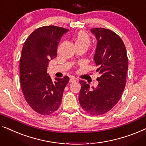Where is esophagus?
Masks as SVG:
<instances>
[{
  "instance_id": "esophagus-1",
  "label": "esophagus",
  "mask_w": 146,
  "mask_h": 146,
  "mask_svg": "<svg viewBox=\"0 0 146 146\" xmlns=\"http://www.w3.org/2000/svg\"><path fill=\"white\" fill-rule=\"evenodd\" d=\"M75 81H76V79H75V78H71V79H69V82H73Z\"/></svg>"
}]
</instances>
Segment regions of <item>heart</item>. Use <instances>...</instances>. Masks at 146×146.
Masks as SVG:
<instances>
[{
    "label": "heart",
    "instance_id": "obj_1",
    "mask_svg": "<svg viewBox=\"0 0 146 146\" xmlns=\"http://www.w3.org/2000/svg\"><path fill=\"white\" fill-rule=\"evenodd\" d=\"M90 37L85 32H80L75 38V45H84L88 47L90 44Z\"/></svg>",
    "mask_w": 146,
    "mask_h": 146
}]
</instances>
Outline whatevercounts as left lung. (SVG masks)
Wrapping results in <instances>:
<instances>
[{"instance_id":"left-lung-1","label":"left lung","mask_w":146,"mask_h":146,"mask_svg":"<svg viewBox=\"0 0 146 146\" xmlns=\"http://www.w3.org/2000/svg\"><path fill=\"white\" fill-rule=\"evenodd\" d=\"M97 40L94 61L98 66L99 83L90 88L84 80L79 100L82 108L92 115L106 113L117 104L125 87L129 67L127 50L115 33L104 28L90 29Z\"/></svg>"}]
</instances>
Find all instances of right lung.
Returning <instances> with one entry per match:
<instances>
[{
    "label": "right lung",
    "mask_w": 146,
    "mask_h": 146,
    "mask_svg": "<svg viewBox=\"0 0 146 146\" xmlns=\"http://www.w3.org/2000/svg\"><path fill=\"white\" fill-rule=\"evenodd\" d=\"M69 31L57 26H44L32 33L23 44L19 63L20 82L26 102L35 111L50 115L60 106L69 78H55L47 73L49 62L57 56L60 39Z\"/></svg>",
    "instance_id": "right-lung-1"
}]
</instances>
